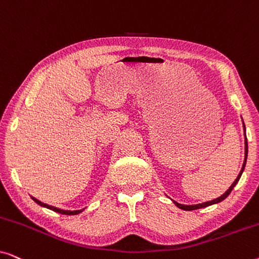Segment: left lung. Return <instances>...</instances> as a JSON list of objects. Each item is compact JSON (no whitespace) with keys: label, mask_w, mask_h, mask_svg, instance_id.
<instances>
[{"label":"left lung","mask_w":259,"mask_h":259,"mask_svg":"<svg viewBox=\"0 0 259 259\" xmlns=\"http://www.w3.org/2000/svg\"><path fill=\"white\" fill-rule=\"evenodd\" d=\"M244 123V122H243ZM244 131H245V126H244ZM246 158H247V139H246V134H245V159H244V162H243V166H242V169H240L238 177H237L235 182L231 186L229 187V190L226 191V192L223 194V196L215 198L213 200H210V201H206V203H201V204H197V205H183V204H179L177 203V201L173 200V203H175L177 206L179 208H182V210H185V211H192V210H197V208H201V207H206V206H210V205H213V204H217V203H221L222 200H224L226 197L229 196L230 193H231V191L233 190V187L236 186V184L238 183V180L240 179V176H242V173L244 171V168H245V164H246Z\"/></svg>","instance_id":"obj_1"}]
</instances>
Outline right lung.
Listing matches in <instances>:
<instances>
[{
	"mask_svg": "<svg viewBox=\"0 0 259 259\" xmlns=\"http://www.w3.org/2000/svg\"><path fill=\"white\" fill-rule=\"evenodd\" d=\"M31 199H33L35 203L36 204H38L40 205V206H44V207H47V208H49V210H52V211H55V212H58V213H61V214H67V215H73V214H79L80 212H82L83 211V208L82 210H76V211H68V210H61V208H58V207H54V206H51V205H48V204H45V203H42V201H40V200H37L36 198H34V197H31Z\"/></svg>",
	"mask_w": 259,
	"mask_h": 259,
	"instance_id": "1",
	"label": "right lung"
}]
</instances>
